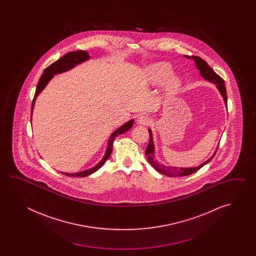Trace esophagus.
Instances as JSON below:
<instances>
[{"label": "esophagus", "mask_w": 256, "mask_h": 256, "mask_svg": "<svg viewBox=\"0 0 256 256\" xmlns=\"http://www.w3.org/2000/svg\"><path fill=\"white\" fill-rule=\"evenodd\" d=\"M137 124H142V126H148L149 124H151V119L144 115H140L137 118Z\"/></svg>", "instance_id": "1"}]
</instances>
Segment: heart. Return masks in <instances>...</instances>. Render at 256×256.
Segmentation results:
<instances>
[{"instance_id":"heart-1","label":"heart","mask_w":256,"mask_h":256,"mask_svg":"<svg viewBox=\"0 0 256 256\" xmlns=\"http://www.w3.org/2000/svg\"><path fill=\"white\" fill-rule=\"evenodd\" d=\"M172 66L166 62H158L150 66L147 70L148 80L152 84H162L166 82V90L169 94L178 92L181 87V80L176 76H170L172 74Z\"/></svg>"}]
</instances>
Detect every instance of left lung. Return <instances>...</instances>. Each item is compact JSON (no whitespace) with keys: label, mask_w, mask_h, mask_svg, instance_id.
<instances>
[{"label":"left lung","mask_w":256,"mask_h":256,"mask_svg":"<svg viewBox=\"0 0 256 256\" xmlns=\"http://www.w3.org/2000/svg\"><path fill=\"white\" fill-rule=\"evenodd\" d=\"M186 58H190V56H185ZM192 58L195 60L196 62V68L200 70V72L202 74V76L207 80L208 82H212L214 84L217 85V88L220 90V92L222 94V96L224 100V102L227 105V92H226V87H225V83L223 80L222 78L218 75L217 73H215V71L213 70L212 68L208 65L207 62L204 60H202V58L196 56H191ZM149 142L146 150V154L147 159L149 161V163L151 164L154 168L158 171L159 173L168 176H171V178H174V176H188V174H193L196 172L198 169L202 168V166H204L206 164L208 163L215 156V154L217 152V150L214 152L212 158L207 160L206 162L202 164L200 166H196V168H174V166H166L162 164H159L158 160L154 159V142H152V132L149 129Z\"/></svg>","instance_id":"left-lung-1"}]
</instances>
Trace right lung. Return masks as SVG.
I'll return each mask as SVG.
<instances>
[{
    "label": "right lung",
    "mask_w": 256,
    "mask_h": 256,
    "mask_svg": "<svg viewBox=\"0 0 256 256\" xmlns=\"http://www.w3.org/2000/svg\"><path fill=\"white\" fill-rule=\"evenodd\" d=\"M88 58H90V56H88L86 51H83V50L72 51V52H68V53L64 54L62 58H60V60H56L53 64H51L49 66H48L44 70V73L42 74V76H40V80H39L38 83L36 90V93H34L33 102H32L31 116H32V112H33L36 98L38 96L39 93L43 90L44 88L46 86V84L53 78L54 74H58V73H62L64 71L68 70L72 68L73 66H75L78 64L82 63L83 61H86ZM132 124H134V120H130V122H126V124L120 126V128H118L110 136V137L109 138V141H108V147H107V150H106V154H105L104 158L100 160V162L97 166H95L92 168L82 171V172H80V173H73V174H71V173H62V174L68 176H73V178H84V176H87L88 174H92L94 172H96L98 168H100L104 166V164L110 158V154L112 152V144H114V142L116 136H120L122 134H124L127 130H130Z\"/></svg>",
    "instance_id": "1"
}]
</instances>
